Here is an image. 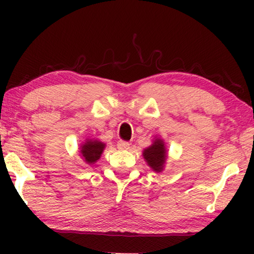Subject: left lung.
Returning <instances> with one entry per match:
<instances>
[{"instance_id": "left-lung-1", "label": "left lung", "mask_w": 254, "mask_h": 254, "mask_svg": "<svg viewBox=\"0 0 254 254\" xmlns=\"http://www.w3.org/2000/svg\"><path fill=\"white\" fill-rule=\"evenodd\" d=\"M105 148V144L99 141H88L85 144H83L81 154L85 158V162L95 163L98 161L100 155Z\"/></svg>"}]
</instances>
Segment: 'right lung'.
Listing matches in <instances>:
<instances>
[{"label":"right lung","mask_w":254,"mask_h":254,"mask_svg":"<svg viewBox=\"0 0 254 254\" xmlns=\"http://www.w3.org/2000/svg\"><path fill=\"white\" fill-rule=\"evenodd\" d=\"M143 156L145 161L148 162V164L150 168L154 169V171H162L163 164L165 162V147L163 141L156 140L155 143L145 149L143 151Z\"/></svg>","instance_id":"right-lung-1"}]
</instances>
